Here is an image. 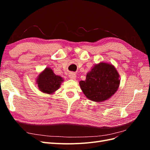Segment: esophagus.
Instances as JSON below:
<instances>
[{
    "instance_id": "esophagus-1",
    "label": "esophagus",
    "mask_w": 150,
    "mask_h": 150,
    "mask_svg": "<svg viewBox=\"0 0 150 150\" xmlns=\"http://www.w3.org/2000/svg\"><path fill=\"white\" fill-rule=\"evenodd\" d=\"M69 76L70 79H71L74 80L76 78V74L74 73V72H71V73L69 75Z\"/></svg>"
}]
</instances>
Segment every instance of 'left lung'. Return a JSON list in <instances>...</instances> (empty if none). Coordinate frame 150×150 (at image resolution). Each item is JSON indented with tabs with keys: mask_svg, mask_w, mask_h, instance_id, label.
I'll use <instances>...</instances> for the list:
<instances>
[{
	"mask_svg": "<svg viewBox=\"0 0 150 150\" xmlns=\"http://www.w3.org/2000/svg\"><path fill=\"white\" fill-rule=\"evenodd\" d=\"M120 74L110 63L100 62L92 67L86 74V80L79 86L86 97L94 102H102L110 98L120 84Z\"/></svg>",
	"mask_w": 150,
	"mask_h": 150,
	"instance_id": "8db88e82",
	"label": "left lung"
}]
</instances>
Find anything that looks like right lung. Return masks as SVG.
<instances>
[{
	"label": "right lung",
	"mask_w": 150,
	"mask_h": 150,
	"mask_svg": "<svg viewBox=\"0 0 150 150\" xmlns=\"http://www.w3.org/2000/svg\"><path fill=\"white\" fill-rule=\"evenodd\" d=\"M63 81L62 77L56 75L50 67H46L37 77L36 84L41 92L52 94L60 88Z\"/></svg>",
	"instance_id": "1"
}]
</instances>
